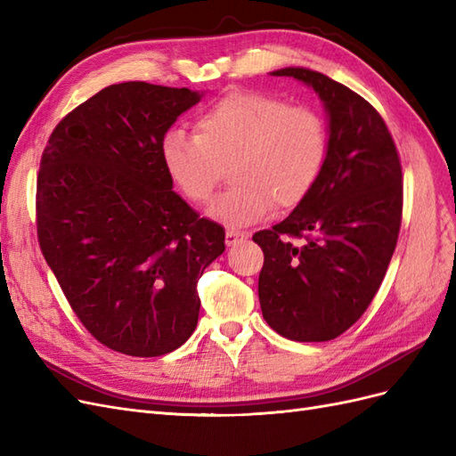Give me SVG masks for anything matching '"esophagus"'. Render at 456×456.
Masks as SVG:
<instances>
[{
	"label": "esophagus",
	"mask_w": 456,
	"mask_h": 456,
	"mask_svg": "<svg viewBox=\"0 0 456 456\" xmlns=\"http://www.w3.org/2000/svg\"><path fill=\"white\" fill-rule=\"evenodd\" d=\"M245 240H247V233L238 232V230H226V245L228 247L238 245V243H241Z\"/></svg>",
	"instance_id": "34e87169"
}]
</instances>
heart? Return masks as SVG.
I'll return each instance as SVG.
<instances>
[{"instance_id":"1","label":"heart","mask_w":456,"mask_h":456,"mask_svg":"<svg viewBox=\"0 0 456 456\" xmlns=\"http://www.w3.org/2000/svg\"><path fill=\"white\" fill-rule=\"evenodd\" d=\"M159 156L171 183L196 205L211 200L230 163L233 184L211 215L230 226H249L273 205L293 209L308 198L325 163L327 127L308 106L232 91L198 116L196 134L165 133Z\"/></svg>"}]
</instances>
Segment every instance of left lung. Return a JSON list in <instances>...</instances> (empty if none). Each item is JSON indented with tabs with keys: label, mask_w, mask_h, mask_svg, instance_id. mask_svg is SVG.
I'll return each mask as SVG.
<instances>
[{
	"label": "left lung",
	"mask_w": 456,
	"mask_h": 456,
	"mask_svg": "<svg viewBox=\"0 0 456 456\" xmlns=\"http://www.w3.org/2000/svg\"><path fill=\"white\" fill-rule=\"evenodd\" d=\"M273 76L305 81L322 96L329 146L308 198L283 223L253 236L265 253L258 300L275 333L325 342L360 320L388 270L403 215L402 161L363 96L306 68Z\"/></svg>",
	"instance_id": "obj_1"
}]
</instances>
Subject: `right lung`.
I'll return each mask as SVG.
<instances>
[{
	"mask_svg": "<svg viewBox=\"0 0 456 456\" xmlns=\"http://www.w3.org/2000/svg\"><path fill=\"white\" fill-rule=\"evenodd\" d=\"M198 101L144 81L104 87L59 121L41 154V253L81 325L119 354L183 346L198 325V280L224 253V228L175 194L159 156Z\"/></svg>",
	"mask_w": 456,
	"mask_h": 456,
	"instance_id": "add662e5",
	"label": "right lung"
}]
</instances>
